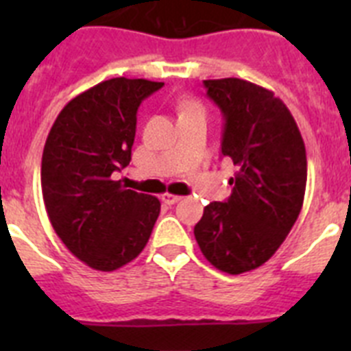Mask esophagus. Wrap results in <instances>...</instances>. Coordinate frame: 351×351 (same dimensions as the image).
<instances>
[{
  "label": "esophagus",
  "instance_id": "obj_1",
  "mask_svg": "<svg viewBox=\"0 0 351 351\" xmlns=\"http://www.w3.org/2000/svg\"><path fill=\"white\" fill-rule=\"evenodd\" d=\"M161 200L165 204H169V206H172V204H178L179 200H181V197L179 195H172V193H163L161 195Z\"/></svg>",
  "mask_w": 351,
  "mask_h": 351
}]
</instances>
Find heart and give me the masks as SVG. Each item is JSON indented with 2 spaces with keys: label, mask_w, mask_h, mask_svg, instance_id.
Returning <instances> with one entry per match:
<instances>
[{
  "label": "heart",
  "mask_w": 351,
  "mask_h": 351,
  "mask_svg": "<svg viewBox=\"0 0 351 351\" xmlns=\"http://www.w3.org/2000/svg\"><path fill=\"white\" fill-rule=\"evenodd\" d=\"M184 110H202V108L197 104H184L182 105V112H184Z\"/></svg>",
  "instance_id": "b5f03b06"
}]
</instances>
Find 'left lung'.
Wrapping results in <instances>:
<instances>
[{
    "mask_svg": "<svg viewBox=\"0 0 351 351\" xmlns=\"http://www.w3.org/2000/svg\"><path fill=\"white\" fill-rule=\"evenodd\" d=\"M204 86L225 119L221 154L237 172L230 197L206 206L195 239L214 267L243 274L267 262L299 218L306 147L295 119L272 91L234 77Z\"/></svg>",
    "mask_w": 351,
    "mask_h": 351,
    "instance_id": "obj_1",
    "label": "left lung"
}]
</instances>
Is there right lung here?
<instances>
[{
	"label": "right lung",
	"mask_w": 351,
	"mask_h": 351,
	"mask_svg": "<svg viewBox=\"0 0 351 351\" xmlns=\"http://www.w3.org/2000/svg\"><path fill=\"white\" fill-rule=\"evenodd\" d=\"M163 88L145 79L104 80L68 101L49 132L42 193L64 246L86 265L110 272L141 255L160 200L125 190L112 173L132 160L142 100Z\"/></svg>",
	"instance_id": "obj_1"
}]
</instances>
